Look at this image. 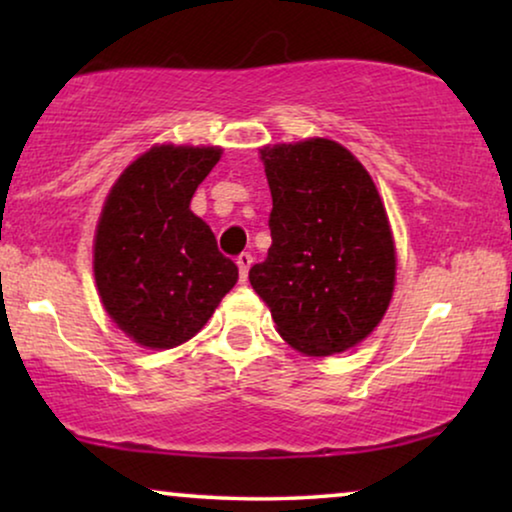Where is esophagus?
Returning <instances> with one entry per match:
<instances>
[{
	"label": "esophagus",
	"mask_w": 512,
	"mask_h": 512,
	"mask_svg": "<svg viewBox=\"0 0 512 512\" xmlns=\"http://www.w3.org/2000/svg\"><path fill=\"white\" fill-rule=\"evenodd\" d=\"M251 263H254V258H251V254H247V251L237 256V268H240V282H247Z\"/></svg>",
	"instance_id": "obj_1"
}]
</instances>
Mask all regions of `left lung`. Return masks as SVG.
<instances>
[{
	"instance_id": "left-lung-1",
	"label": "left lung",
	"mask_w": 512,
	"mask_h": 512,
	"mask_svg": "<svg viewBox=\"0 0 512 512\" xmlns=\"http://www.w3.org/2000/svg\"><path fill=\"white\" fill-rule=\"evenodd\" d=\"M261 160L272 244L249 282L293 349L345 352L373 333L394 293L396 251L380 193L331 139L265 146Z\"/></svg>"
}]
</instances>
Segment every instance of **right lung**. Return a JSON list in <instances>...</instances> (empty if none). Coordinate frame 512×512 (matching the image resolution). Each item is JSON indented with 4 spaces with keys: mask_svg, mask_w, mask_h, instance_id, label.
Here are the masks:
<instances>
[{
    "mask_svg": "<svg viewBox=\"0 0 512 512\" xmlns=\"http://www.w3.org/2000/svg\"><path fill=\"white\" fill-rule=\"evenodd\" d=\"M216 146H153L107 195L93 270L104 310L137 345L172 349L191 340L237 282L191 198L219 163Z\"/></svg>",
    "mask_w": 512,
    "mask_h": 512,
    "instance_id": "obj_1",
    "label": "right lung"
}]
</instances>
